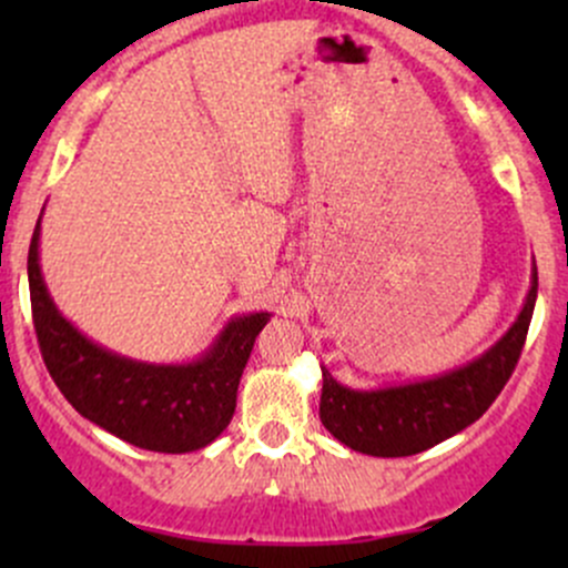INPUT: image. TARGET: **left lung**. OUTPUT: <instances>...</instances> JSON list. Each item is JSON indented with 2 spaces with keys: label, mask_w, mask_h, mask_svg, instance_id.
Segmentation results:
<instances>
[{
  "label": "left lung",
  "mask_w": 568,
  "mask_h": 568,
  "mask_svg": "<svg viewBox=\"0 0 568 568\" xmlns=\"http://www.w3.org/2000/svg\"><path fill=\"white\" fill-rule=\"evenodd\" d=\"M538 272L532 261L530 288L514 324L484 354L445 374L404 385L354 390L326 368L321 390V423L346 448L365 456H415L473 426L506 387L517 368L536 307Z\"/></svg>",
  "instance_id": "8db88e82"
}]
</instances>
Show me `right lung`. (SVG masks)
Listing matches in <instances>:
<instances>
[{"label": "right lung", "mask_w": 568, "mask_h": 568, "mask_svg": "<svg viewBox=\"0 0 568 568\" xmlns=\"http://www.w3.org/2000/svg\"><path fill=\"white\" fill-rule=\"evenodd\" d=\"M27 277L43 363L79 415L156 454L200 450L225 432L252 343L272 313L227 318L211 346L189 363H142L101 346L62 316L40 268V220Z\"/></svg>", "instance_id": "add662e5"}]
</instances>
